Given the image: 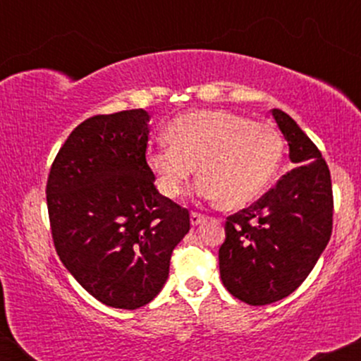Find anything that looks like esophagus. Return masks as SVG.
Returning a JSON list of instances; mask_svg holds the SVG:
<instances>
[{"mask_svg": "<svg viewBox=\"0 0 361 361\" xmlns=\"http://www.w3.org/2000/svg\"><path fill=\"white\" fill-rule=\"evenodd\" d=\"M205 221V215L198 214V212H192L190 214V222H192V226H198L200 222Z\"/></svg>", "mask_w": 361, "mask_h": 361, "instance_id": "esophagus-1", "label": "esophagus"}]
</instances>
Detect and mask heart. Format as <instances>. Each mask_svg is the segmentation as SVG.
Here are the masks:
<instances>
[{
    "label": "heart",
    "mask_w": 361,
    "mask_h": 361,
    "mask_svg": "<svg viewBox=\"0 0 361 361\" xmlns=\"http://www.w3.org/2000/svg\"><path fill=\"white\" fill-rule=\"evenodd\" d=\"M169 146L151 149L147 164L157 188L178 198L195 175L197 195L238 210L268 190L283 161V139L275 127L229 110H192L168 126Z\"/></svg>",
    "instance_id": "1"
}]
</instances>
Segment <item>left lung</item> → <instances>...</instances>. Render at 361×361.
Here are the masks:
<instances>
[{"label":"left lung","mask_w":361,"mask_h":361,"mask_svg":"<svg viewBox=\"0 0 361 361\" xmlns=\"http://www.w3.org/2000/svg\"><path fill=\"white\" fill-rule=\"evenodd\" d=\"M295 168L226 222L224 287L250 305L281 300L307 279L333 231V188L321 151L290 115L271 110Z\"/></svg>","instance_id":"left-lung-1"}]
</instances>
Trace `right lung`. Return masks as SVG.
<instances>
[{"label": "right lung", "instance_id": "1", "mask_svg": "<svg viewBox=\"0 0 361 361\" xmlns=\"http://www.w3.org/2000/svg\"><path fill=\"white\" fill-rule=\"evenodd\" d=\"M146 110L94 115L69 134L47 180L54 246L102 304L134 310L166 283L190 231L188 210L163 197L146 161Z\"/></svg>", "mask_w": 361, "mask_h": 361}]
</instances>
